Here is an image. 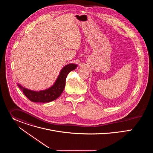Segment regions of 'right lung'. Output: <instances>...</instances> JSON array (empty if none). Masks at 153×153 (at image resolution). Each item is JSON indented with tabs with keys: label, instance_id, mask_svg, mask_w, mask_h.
<instances>
[{
	"label": "right lung",
	"instance_id": "right-lung-1",
	"mask_svg": "<svg viewBox=\"0 0 153 153\" xmlns=\"http://www.w3.org/2000/svg\"><path fill=\"white\" fill-rule=\"evenodd\" d=\"M77 67V65L75 63H69L65 65L60 70L54 84L45 90L34 91L25 88L19 83H17V85L30 100L37 103L50 102L56 100L61 95L65 87V82L68 74Z\"/></svg>",
	"mask_w": 153,
	"mask_h": 153
}]
</instances>
